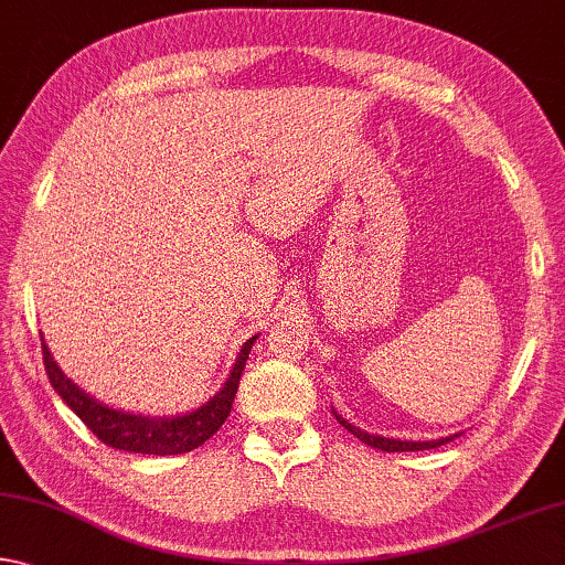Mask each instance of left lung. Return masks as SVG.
<instances>
[{
	"label": "left lung",
	"mask_w": 565,
	"mask_h": 565,
	"mask_svg": "<svg viewBox=\"0 0 565 565\" xmlns=\"http://www.w3.org/2000/svg\"><path fill=\"white\" fill-rule=\"evenodd\" d=\"M331 412H334V417H337V423L342 425L347 433H352L354 437H360V440L364 443V445H370V447H377V450H384V452H415V450H429V447H440V445H445V443H450V440H455V437H460L462 433H455V435H447V437H437V440H399V437H384V435H372V433H366V429H360L356 425H352L349 423V419H344L342 415H339V412L331 407Z\"/></svg>",
	"instance_id": "left-lung-1"
}]
</instances>
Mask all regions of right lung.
Segmentation results:
<instances>
[{
	"mask_svg": "<svg viewBox=\"0 0 565 565\" xmlns=\"http://www.w3.org/2000/svg\"><path fill=\"white\" fill-rule=\"evenodd\" d=\"M256 334L246 339L244 347L236 356L231 374L223 382V387L213 395L209 402H203L201 407L183 415H170V417H153V415H140V412H122L115 407L103 405L100 399L89 397L85 390H79L77 384L60 370V364L52 360L47 342L42 337V356H44V370H47L50 384L55 387L62 402L83 419V423L93 429L97 440L115 447V450L125 452H142V455H181L191 452L195 447L203 445L209 437L218 433V427L226 423L231 405L238 392V380L244 372L250 347L256 342Z\"/></svg>",
	"mask_w": 565,
	"mask_h": 565,
	"instance_id": "1",
	"label": "right lung"
}]
</instances>
